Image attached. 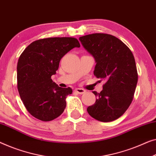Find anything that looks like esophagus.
<instances>
[{
    "label": "esophagus",
    "instance_id": "34e87169",
    "mask_svg": "<svg viewBox=\"0 0 156 156\" xmlns=\"http://www.w3.org/2000/svg\"><path fill=\"white\" fill-rule=\"evenodd\" d=\"M75 91L76 92V93H78L79 94H84L86 91L84 89H80V88H76V89H75Z\"/></svg>",
    "mask_w": 156,
    "mask_h": 156
}]
</instances>
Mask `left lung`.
Segmentation results:
<instances>
[{
  "instance_id": "left-lung-1",
  "label": "left lung",
  "mask_w": 156,
  "mask_h": 156,
  "mask_svg": "<svg viewBox=\"0 0 156 156\" xmlns=\"http://www.w3.org/2000/svg\"><path fill=\"white\" fill-rule=\"evenodd\" d=\"M83 46L94 56V72L98 82L104 81L96 103L87 112L97 120L108 122L125 113L134 98L138 73L132 51L122 41L108 34L96 33L80 38Z\"/></svg>"
}]
</instances>
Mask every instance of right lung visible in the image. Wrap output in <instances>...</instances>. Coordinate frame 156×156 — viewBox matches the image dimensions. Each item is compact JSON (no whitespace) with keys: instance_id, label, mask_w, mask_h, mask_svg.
Here are the masks:
<instances>
[{"instance_id":"1","label":"right lung","mask_w":156,"mask_h":156,"mask_svg":"<svg viewBox=\"0 0 156 156\" xmlns=\"http://www.w3.org/2000/svg\"><path fill=\"white\" fill-rule=\"evenodd\" d=\"M80 47L73 37L37 40L20 55L17 67V89L22 103L33 117L48 122L57 118L66 107L70 87H59L51 80L61 58L72 49Z\"/></svg>"}]
</instances>
